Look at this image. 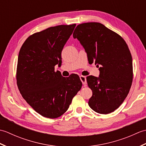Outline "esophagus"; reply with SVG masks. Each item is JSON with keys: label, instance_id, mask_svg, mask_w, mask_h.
Masks as SVG:
<instances>
[{"label": "esophagus", "instance_id": "obj_1", "mask_svg": "<svg viewBox=\"0 0 146 146\" xmlns=\"http://www.w3.org/2000/svg\"><path fill=\"white\" fill-rule=\"evenodd\" d=\"M80 80H81V81H82V82L83 83V85H84L85 86H86V83H86V77L84 76H80Z\"/></svg>", "mask_w": 146, "mask_h": 146}]
</instances>
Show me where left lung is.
I'll return each instance as SVG.
<instances>
[{
    "label": "left lung",
    "mask_w": 146,
    "mask_h": 146,
    "mask_svg": "<svg viewBox=\"0 0 146 146\" xmlns=\"http://www.w3.org/2000/svg\"><path fill=\"white\" fill-rule=\"evenodd\" d=\"M73 38L80 41L87 54L88 63L99 68V77H86L92 90L88 105L101 114L112 112L127 96L132 85V56L120 35L99 23L79 24Z\"/></svg>",
    "instance_id": "obj_1"
}]
</instances>
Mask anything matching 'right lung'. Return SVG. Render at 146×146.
Instances as JSON below:
<instances>
[{"instance_id": "1", "label": "right lung", "mask_w": 146, "mask_h": 146, "mask_svg": "<svg viewBox=\"0 0 146 146\" xmlns=\"http://www.w3.org/2000/svg\"><path fill=\"white\" fill-rule=\"evenodd\" d=\"M76 24L51 27L27 38L18 56V88L27 103L42 116L55 119L69 108L82 88L77 75L63 77L54 66L61 64V51Z\"/></svg>"}]
</instances>
